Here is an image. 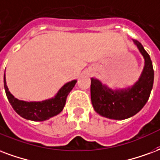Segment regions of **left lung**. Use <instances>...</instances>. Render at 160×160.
<instances>
[{
  "mask_svg": "<svg viewBox=\"0 0 160 160\" xmlns=\"http://www.w3.org/2000/svg\"><path fill=\"white\" fill-rule=\"evenodd\" d=\"M133 41L145 59L142 74L134 86L128 89L112 91L102 85L99 80L92 78V105L102 116L113 119H128L138 113L149 98L154 75L152 61L142 45L134 39Z\"/></svg>",
  "mask_w": 160,
  "mask_h": 160,
  "instance_id": "1",
  "label": "left lung"
}]
</instances>
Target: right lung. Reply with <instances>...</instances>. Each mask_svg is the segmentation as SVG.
<instances>
[{
    "label": "right lung",
    "instance_id": "right-lung-1",
    "mask_svg": "<svg viewBox=\"0 0 160 160\" xmlns=\"http://www.w3.org/2000/svg\"><path fill=\"white\" fill-rule=\"evenodd\" d=\"M76 80L65 84L54 98L42 102H24L15 98L8 91L4 75V88L9 102L15 112L26 119L32 121H44L58 114L64 107L68 93L74 86Z\"/></svg>",
    "mask_w": 160,
    "mask_h": 160
}]
</instances>
